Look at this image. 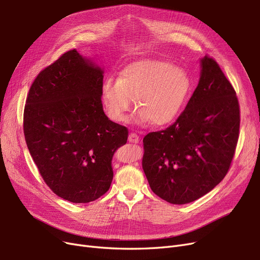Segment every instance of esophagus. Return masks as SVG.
<instances>
[{
  "instance_id": "obj_1",
  "label": "esophagus",
  "mask_w": 260,
  "mask_h": 260,
  "mask_svg": "<svg viewBox=\"0 0 260 260\" xmlns=\"http://www.w3.org/2000/svg\"><path fill=\"white\" fill-rule=\"evenodd\" d=\"M128 141L133 143H138L139 142V136L136 133H131L128 135Z\"/></svg>"
}]
</instances>
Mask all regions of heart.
Here are the masks:
<instances>
[{
	"label": "heart",
	"mask_w": 260,
	"mask_h": 260,
	"mask_svg": "<svg viewBox=\"0 0 260 260\" xmlns=\"http://www.w3.org/2000/svg\"><path fill=\"white\" fill-rule=\"evenodd\" d=\"M190 87V78L182 68L168 61L142 59L122 69L118 80L106 78L101 94L112 121L125 122L136 100L138 121L166 125L182 110Z\"/></svg>",
	"instance_id": "heart-1"
}]
</instances>
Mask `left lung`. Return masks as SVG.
Returning <instances> with one entry per match:
<instances>
[{"label":"left lung","mask_w":260,"mask_h":260,"mask_svg":"<svg viewBox=\"0 0 260 260\" xmlns=\"http://www.w3.org/2000/svg\"><path fill=\"white\" fill-rule=\"evenodd\" d=\"M198 87L166 129L143 138L142 169L153 192L171 204L205 196L228 174L240 128L232 84L210 56L201 60Z\"/></svg>","instance_id":"obj_1"}]
</instances>
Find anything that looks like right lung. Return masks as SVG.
Returning <instances> with one entry per match:
<instances>
[{
  "label": "right lung",
  "mask_w": 260,
  "mask_h": 260,
  "mask_svg": "<svg viewBox=\"0 0 260 260\" xmlns=\"http://www.w3.org/2000/svg\"><path fill=\"white\" fill-rule=\"evenodd\" d=\"M103 70L68 51L32 82L23 132L39 173L53 192L72 203L105 194L114 172V153L128 129L104 114Z\"/></svg>",
  "instance_id": "add662e5"
}]
</instances>
